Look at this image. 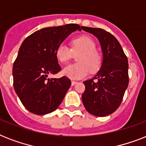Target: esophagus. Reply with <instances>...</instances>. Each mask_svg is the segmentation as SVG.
<instances>
[{
  "instance_id": "esophagus-1",
  "label": "esophagus",
  "mask_w": 146,
  "mask_h": 146,
  "mask_svg": "<svg viewBox=\"0 0 146 146\" xmlns=\"http://www.w3.org/2000/svg\"><path fill=\"white\" fill-rule=\"evenodd\" d=\"M76 83H77V82H76V81H74V80L71 81V85H72V86H74V85L76 84Z\"/></svg>"
}]
</instances>
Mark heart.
Listing matches in <instances>:
<instances>
[{
	"label": "heart",
	"instance_id": "b5f03b06",
	"mask_svg": "<svg viewBox=\"0 0 146 146\" xmlns=\"http://www.w3.org/2000/svg\"><path fill=\"white\" fill-rule=\"evenodd\" d=\"M72 48L64 43L60 44L55 50V56L61 64H66L73 57V53L78 54L76 64H70L63 70L65 76L79 80L88 76L89 72L96 73L102 65V57L96 50V44L92 38L82 36L71 42Z\"/></svg>",
	"mask_w": 146,
	"mask_h": 146
}]
</instances>
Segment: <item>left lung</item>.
<instances>
[{"label":"left lung","mask_w":146,"mask_h":146,"mask_svg":"<svg viewBox=\"0 0 146 146\" xmlns=\"http://www.w3.org/2000/svg\"><path fill=\"white\" fill-rule=\"evenodd\" d=\"M81 29L97 38L103 52L101 69L95 77L83 82L86 89L82 95V103L91 114L105 117L113 113L122 102L129 84L128 60L112 34L100 28Z\"/></svg>","instance_id":"8db88e82"}]
</instances>
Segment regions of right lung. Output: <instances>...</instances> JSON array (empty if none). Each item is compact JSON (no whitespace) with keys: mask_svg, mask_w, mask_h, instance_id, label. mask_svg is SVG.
I'll list each match as a JSON object with an SVG mask.
<instances>
[{"mask_svg":"<svg viewBox=\"0 0 146 146\" xmlns=\"http://www.w3.org/2000/svg\"><path fill=\"white\" fill-rule=\"evenodd\" d=\"M81 31L78 24L48 27L26 38L13 66V87L29 111L44 115L54 111L71 86L66 76L48 78L61 70L55 50L69 35Z\"/></svg>","mask_w":146,"mask_h":146,"instance_id":"right-lung-1","label":"right lung"}]
</instances>
